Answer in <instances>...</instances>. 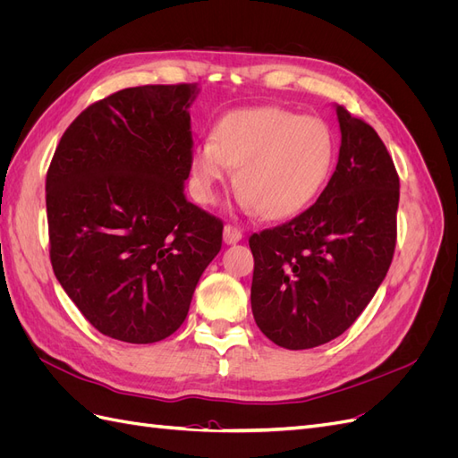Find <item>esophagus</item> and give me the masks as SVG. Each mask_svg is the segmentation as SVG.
Listing matches in <instances>:
<instances>
[{"label": "esophagus", "mask_w": 458, "mask_h": 458, "mask_svg": "<svg viewBox=\"0 0 458 458\" xmlns=\"http://www.w3.org/2000/svg\"><path fill=\"white\" fill-rule=\"evenodd\" d=\"M242 239V231L237 229L234 225H225L224 227V242L225 244H237Z\"/></svg>", "instance_id": "1"}]
</instances>
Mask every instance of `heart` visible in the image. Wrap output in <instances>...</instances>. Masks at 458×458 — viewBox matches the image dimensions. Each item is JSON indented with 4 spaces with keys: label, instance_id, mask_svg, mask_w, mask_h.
I'll list each match as a JSON object with an SVG mask.
<instances>
[{
    "label": "heart",
    "instance_id": "obj_1",
    "mask_svg": "<svg viewBox=\"0 0 458 458\" xmlns=\"http://www.w3.org/2000/svg\"><path fill=\"white\" fill-rule=\"evenodd\" d=\"M335 155V135L323 120L279 106L233 110L217 122L212 140L192 150V187L200 202L212 204L231 165H239L246 208L266 219L293 217L321 192Z\"/></svg>",
    "mask_w": 458,
    "mask_h": 458
}]
</instances>
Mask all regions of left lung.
Wrapping results in <instances>:
<instances>
[{
	"instance_id": "1",
	"label": "left lung",
	"mask_w": 458,
	"mask_h": 458,
	"mask_svg": "<svg viewBox=\"0 0 458 458\" xmlns=\"http://www.w3.org/2000/svg\"><path fill=\"white\" fill-rule=\"evenodd\" d=\"M342 143L321 197L283 225L254 233L252 313L271 342L310 350L363 313L390 269L399 177L378 133L336 105Z\"/></svg>"
}]
</instances>
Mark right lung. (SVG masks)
<instances>
[{
    "label": "right lung",
    "instance_id": "right-lung-1",
    "mask_svg": "<svg viewBox=\"0 0 458 458\" xmlns=\"http://www.w3.org/2000/svg\"><path fill=\"white\" fill-rule=\"evenodd\" d=\"M197 84L141 86L88 106L46 179L55 276L101 335L152 344L183 325L224 224L191 204Z\"/></svg>",
    "mask_w": 458,
    "mask_h": 458
}]
</instances>
